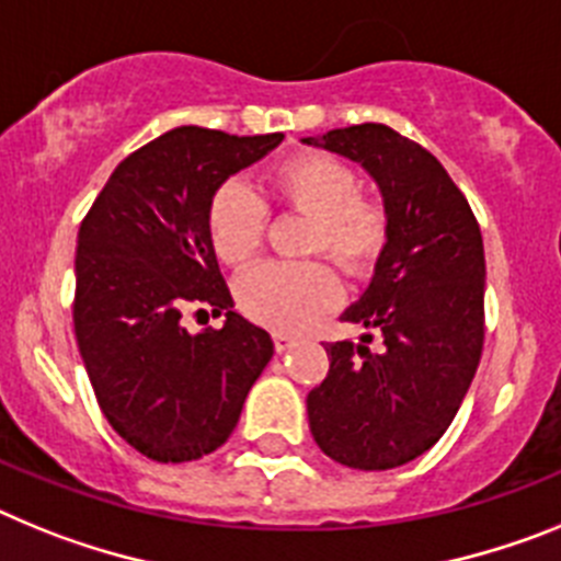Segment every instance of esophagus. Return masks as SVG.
<instances>
[{
  "label": "esophagus",
  "instance_id": "obj_1",
  "mask_svg": "<svg viewBox=\"0 0 561 561\" xmlns=\"http://www.w3.org/2000/svg\"><path fill=\"white\" fill-rule=\"evenodd\" d=\"M296 339L290 333H274V347L276 353H287V350L294 347Z\"/></svg>",
  "mask_w": 561,
  "mask_h": 561
}]
</instances>
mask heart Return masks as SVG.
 <instances>
[{
	"label": "heart",
	"instance_id": "1",
	"mask_svg": "<svg viewBox=\"0 0 561 561\" xmlns=\"http://www.w3.org/2000/svg\"><path fill=\"white\" fill-rule=\"evenodd\" d=\"M267 192L285 211L310 217L301 251L330 256L350 279H367L392 240L383 203L362 194L353 165L324 152H299L267 172ZM267 208L248 186L228 180L208 203V240L222 265L242 267L262 251ZM339 301L330 265L267 262L237 282V305L271 330H301Z\"/></svg>",
	"mask_w": 561,
	"mask_h": 561
}]
</instances>
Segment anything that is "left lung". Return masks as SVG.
I'll use <instances>...</instances> for the list:
<instances>
[{
  "label": "left lung",
  "instance_id": "8db88e82",
  "mask_svg": "<svg viewBox=\"0 0 561 561\" xmlns=\"http://www.w3.org/2000/svg\"><path fill=\"white\" fill-rule=\"evenodd\" d=\"M305 144L362 163L392 220L373 282L344 313L381 333L383 353H369V333L364 344H328V378L308 396L310 432L341 466L396 469L440 440L480 364L483 233L440 160L396 129L358 124Z\"/></svg>",
  "mask_w": 561,
  "mask_h": 561
}]
</instances>
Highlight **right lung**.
<instances>
[{"mask_svg":"<svg viewBox=\"0 0 561 561\" xmlns=\"http://www.w3.org/2000/svg\"><path fill=\"white\" fill-rule=\"evenodd\" d=\"M282 138L178 126L121 160L78 228V350L110 426L149 460L220 449L274 355L271 335L233 313L208 203ZM188 307L227 324L192 336L179 321Z\"/></svg>","mask_w":561,"mask_h":561,"instance_id":"1","label":"right lung"}]
</instances>
